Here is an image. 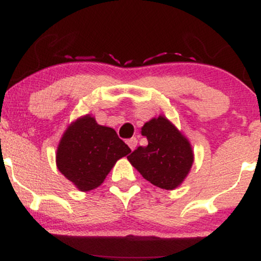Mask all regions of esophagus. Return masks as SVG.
<instances>
[{
	"label": "esophagus",
	"instance_id": "1",
	"mask_svg": "<svg viewBox=\"0 0 261 261\" xmlns=\"http://www.w3.org/2000/svg\"><path fill=\"white\" fill-rule=\"evenodd\" d=\"M126 142H127L128 147L131 148V151H134V149L136 148V146H137V139H136V137H131V139H128Z\"/></svg>",
	"mask_w": 261,
	"mask_h": 261
}]
</instances>
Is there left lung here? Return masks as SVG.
<instances>
[{"instance_id":"obj_1","label":"left lung","mask_w":261,"mask_h":261,"mask_svg":"<svg viewBox=\"0 0 261 261\" xmlns=\"http://www.w3.org/2000/svg\"><path fill=\"white\" fill-rule=\"evenodd\" d=\"M142 136L148 145L137 147L127 160L149 182L173 190L184 181L194 162V153L187 137L166 116L160 115L143 125Z\"/></svg>"}]
</instances>
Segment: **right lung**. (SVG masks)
Here are the masks:
<instances>
[{
  "instance_id": "right-lung-1",
  "label": "right lung",
  "mask_w": 261,
  "mask_h": 261,
  "mask_svg": "<svg viewBox=\"0 0 261 261\" xmlns=\"http://www.w3.org/2000/svg\"><path fill=\"white\" fill-rule=\"evenodd\" d=\"M131 149L112 127L101 126L91 115L72 122L60 140L56 166L81 191L98 188L116 161Z\"/></svg>"
}]
</instances>
